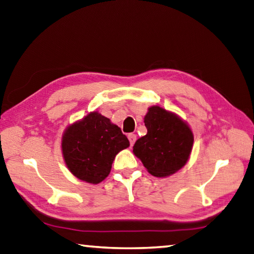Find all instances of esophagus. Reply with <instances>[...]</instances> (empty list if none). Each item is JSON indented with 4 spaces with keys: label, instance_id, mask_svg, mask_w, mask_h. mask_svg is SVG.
I'll use <instances>...</instances> for the list:
<instances>
[{
    "label": "esophagus",
    "instance_id": "34e87169",
    "mask_svg": "<svg viewBox=\"0 0 254 254\" xmlns=\"http://www.w3.org/2000/svg\"><path fill=\"white\" fill-rule=\"evenodd\" d=\"M127 137H128V141H130V143H131V145L134 144V142L136 141V135L134 134V133H130V134L127 135Z\"/></svg>",
    "mask_w": 254,
    "mask_h": 254
}]
</instances>
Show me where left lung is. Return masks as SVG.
Segmentation results:
<instances>
[{"label": "left lung", "instance_id": "left-lung-1", "mask_svg": "<svg viewBox=\"0 0 254 254\" xmlns=\"http://www.w3.org/2000/svg\"><path fill=\"white\" fill-rule=\"evenodd\" d=\"M147 133L133 146L147 172L169 177L187 164L193 146V133L186 121L173 112L153 105L144 117Z\"/></svg>", "mask_w": 254, "mask_h": 254}]
</instances>
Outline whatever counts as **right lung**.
<instances>
[{"mask_svg": "<svg viewBox=\"0 0 254 254\" xmlns=\"http://www.w3.org/2000/svg\"><path fill=\"white\" fill-rule=\"evenodd\" d=\"M61 145L70 172L82 181L98 184L110 174L115 156L130 142L110 119L94 111L65 128Z\"/></svg>", "mask_w": 254, "mask_h": 254, "instance_id": "1", "label": "right lung"}]
</instances>
